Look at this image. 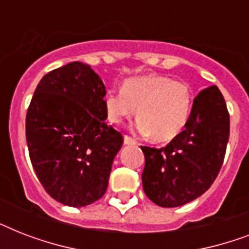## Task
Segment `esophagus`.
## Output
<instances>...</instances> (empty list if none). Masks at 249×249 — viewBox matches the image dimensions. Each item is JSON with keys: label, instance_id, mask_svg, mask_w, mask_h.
Instances as JSON below:
<instances>
[{"label": "esophagus", "instance_id": "1", "mask_svg": "<svg viewBox=\"0 0 249 249\" xmlns=\"http://www.w3.org/2000/svg\"><path fill=\"white\" fill-rule=\"evenodd\" d=\"M124 143L125 144H136L137 141L132 138L130 136H124Z\"/></svg>", "mask_w": 249, "mask_h": 249}]
</instances>
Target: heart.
Returning <instances> with one entry per match:
<instances>
[{"label": "heart", "instance_id": "b5f03b06", "mask_svg": "<svg viewBox=\"0 0 249 249\" xmlns=\"http://www.w3.org/2000/svg\"><path fill=\"white\" fill-rule=\"evenodd\" d=\"M194 95L189 84L168 76L144 75L126 80L120 91L109 90L103 98L105 111L111 123L138 115L133 126L142 136L156 142L174 140L189 123Z\"/></svg>", "mask_w": 249, "mask_h": 249}]
</instances>
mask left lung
Segmentation results:
<instances>
[{"label":"left lung","mask_w":249,"mask_h":249,"mask_svg":"<svg viewBox=\"0 0 249 249\" xmlns=\"http://www.w3.org/2000/svg\"><path fill=\"white\" fill-rule=\"evenodd\" d=\"M230 133V116L216 85L194 98L186 128L165 147L141 146L144 154L142 183L147 197L173 208L195 200L218 176Z\"/></svg>","instance_id":"1"}]
</instances>
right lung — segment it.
Returning a JSON list of instances; mask_svg holds the SVG:
<instances>
[{
    "instance_id": "add662e5",
    "label": "right lung",
    "mask_w": 249,
    "mask_h": 249,
    "mask_svg": "<svg viewBox=\"0 0 249 249\" xmlns=\"http://www.w3.org/2000/svg\"><path fill=\"white\" fill-rule=\"evenodd\" d=\"M106 86L81 62L41 79L27 111L29 158L46 193L64 205L85 207L105 195L123 134L107 125Z\"/></svg>"
}]
</instances>
